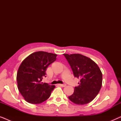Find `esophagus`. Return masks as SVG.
Returning a JSON list of instances; mask_svg holds the SVG:
<instances>
[{
	"instance_id": "esophagus-1",
	"label": "esophagus",
	"mask_w": 121,
	"mask_h": 121,
	"mask_svg": "<svg viewBox=\"0 0 121 121\" xmlns=\"http://www.w3.org/2000/svg\"><path fill=\"white\" fill-rule=\"evenodd\" d=\"M59 85L60 86H62V87H64V86H66V84L64 83V84H59Z\"/></svg>"
}]
</instances>
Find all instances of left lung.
Instances as JSON below:
<instances>
[{"label":"left lung","mask_w":121,"mask_h":121,"mask_svg":"<svg viewBox=\"0 0 121 121\" xmlns=\"http://www.w3.org/2000/svg\"><path fill=\"white\" fill-rule=\"evenodd\" d=\"M72 69L74 77L80 79L79 86L68 97L77 105L92 101L102 86V74L98 65L89 58L80 54H63Z\"/></svg>","instance_id":"left-lung-1"}]
</instances>
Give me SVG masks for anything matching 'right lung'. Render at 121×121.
Listing matches in <instances>:
<instances>
[{"mask_svg":"<svg viewBox=\"0 0 121 121\" xmlns=\"http://www.w3.org/2000/svg\"><path fill=\"white\" fill-rule=\"evenodd\" d=\"M57 56L56 54L39 51L30 54L21 63L16 80L18 89L27 102L41 104L51 96L55 86L41 81L46 77L48 67L56 60Z\"/></svg>","mask_w":121,"mask_h":121,"instance_id":"1","label":"right lung"}]
</instances>
